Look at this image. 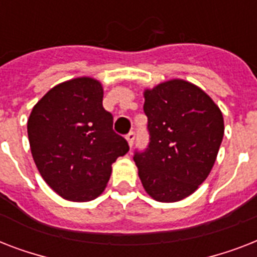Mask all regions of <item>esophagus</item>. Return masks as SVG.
I'll return each mask as SVG.
<instances>
[{
    "mask_svg": "<svg viewBox=\"0 0 257 257\" xmlns=\"http://www.w3.org/2000/svg\"><path fill=\"white\" fill-rule=\"evenodd\" d=\"M135 137H136V133L133 132V131H131V132L126 135V140H128V144L132 147L133 145V141H135Z\"/></svg>",
    "mask_w": 257,
    "mask_h": 257,
    "instance_id": "obj_1",
    "label": "esophagus"
}]
</instances>
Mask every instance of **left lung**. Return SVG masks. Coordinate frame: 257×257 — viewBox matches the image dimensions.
<instances>
[{
	"label": "left lung",
	"mask_w": 257,
	"mask_h": 257,
	"mask_svg": "<svg viewBox=\"0 0 257 257\" xmlns=\"http://www.w3.org/2000/svg\"><path fill=\"white\" fill-rule=\"evenodd\" d=\"M144 97L149 143L133 160L149 196L179 201L199 188L215 164L223 114L207 93L184 80L163 82Z\"/></svg>",
	"instance_id": "obj_1"
}]
</instances>
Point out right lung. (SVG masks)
I'll return each instance as SVG.
<instances>
[{
    "mask_svg": "<svg viewBox=\"0 0 257 257\" xmlns=\"http://www.w3.org/2000/svg\"><path fill=\"white\" fill-rule=\"evenodd\" d=\"M97 80L80 77L54 86L34 105L28 120L33 160L42 179L70 201H89L106 187L112 164L129 151L113 131Z\"/></svg>",
    "mask_w": 257,
    "mask_h": 257,
    "instance_id": "obj_1",
    "label": "right lung"
}]
</instances>
